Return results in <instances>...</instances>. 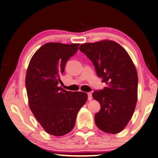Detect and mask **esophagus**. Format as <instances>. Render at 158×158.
I'll return each instance as SVG.
<instances>
[{
    "label": "esophagus",
    "mask_w": 158,
    "mask_h": 158,
    "mask_svg": "<svg viewBox=\"0 0 158 158\" xmlns=\"http://www.w3.org/2000/svg\"><path fill=\"white\" fill-rule=\"evenodd\" d=\"M87 95H88V100L89 101H91L92 100V94L89 92V93L87 94Z\"/></svg>",
    "instance_id": "1"
}]
</instances>
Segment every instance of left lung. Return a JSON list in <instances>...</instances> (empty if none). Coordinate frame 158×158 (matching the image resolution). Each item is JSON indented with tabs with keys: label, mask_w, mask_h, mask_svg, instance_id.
<instances>
[{
	"label": "left lung",
	"mask_w": 158,
	"mask_h": 158,
	"mask_svg": "<svg viewBox=\"0 0 158 158\" xmlns=\"http://www.w3.org/2000/svg\"><path fill=\"white\" fill-rule=\"evenodd\" d=\"M79 49L93 62L98 76L106 84L92 95L101 106L95 123L104 132L120 133L131 118L138 100L135 65L126 50L113 40L82 44Z\"/></svg>",
	"instance_id": "1"
}]
</instances>
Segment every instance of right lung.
Instances as JSON below:
<instances>
[{
	"label": "right lung",
	"instance_id": "add662e5",
	"mask_svg": "<svg viewBox=\"0 0 158 158\" xmlns=\"http://www.w3.org/2000/svg\"><path fill=\"white\" fill-rule=\"evenodd\" d=\"M79 45L46 43L35 52L29 63L25 86L29 108L50 135L62 136L69 133L79 110L87 100L85 92L68 91L59 87L67 62Z\"/></svg>",
	"mask_w": 158,
	"mask_h": 158
}]
</instances>
